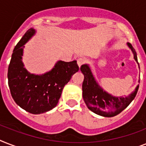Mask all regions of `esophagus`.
<instances>
[{"label":"esophagus","instance_id":"esophagus-1","mask_svg":"<svg viewBox=\"0 0 146 146\" xmlns=\"http://www.w3.org/2000/svg\"><path fill=\"white\" fill-rule=\"evenodd\" d=\"M85 62H86V58L85 57H80V58L77 59V64L80 67L82 66V64H84Z\"/></svg>","mask_w":146,"mask_h":146}]
</instances>
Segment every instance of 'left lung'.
Wrapping results in <instances>:
<instances>
[{"label":"left lung","instance_id":"obj_1","mask_svg":"<svg viewBox=\"0 0 146 146\" xmlns=\"http://www.w3.org/2000/svg\"><path fill=\"white\" fill-rule=\"evenodd\" d=\"M127 46L132 50L136 63L139 64L137 60V55L132 44L127 42ZM80 70L84 75L82 82V97L88 108L98 115L111 117L117 115L124 110L135 98L138 92L139 85L131 94L127 97L113 96L104 91L96 81L89 64H83ZM140 80H139V82Z\"/></svg>","mask_w":146,"mask_h":146}]
</instances>
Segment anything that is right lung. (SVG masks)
Returning a JSON list of instances; mask_svg holds the SVG:
<instances>
[{"label": "right lung", "mask_w": 146, "mask_h": 146, "mask_svg": "<svg viewBox=\"0 0 146 146\" xmlns=\"http://www.w3.org/2000/svg\"><path fill=\"white\" fill-rule=\"evenodd\" d=\"M35 34L29 29L13 51L8 67V86L14 102L33 114H40L57 106L64 86L79 70L76 60H58L50 71L36 75L29 73L23 63L25 44Z\"/></svg>", "instance_id": "add662e5"}]
</instances>
